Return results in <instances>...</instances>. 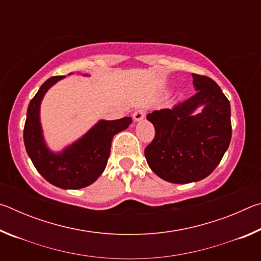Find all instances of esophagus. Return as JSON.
Returning <instances> with one entry per match:
<instances>
[{"mask_svg":"<svg viewBox=\"0 0 261 261\" xmlns=\"http://www.w3.org/2000/svg\"><path fill=\"white\" fill-rule=\"evenodd\" d=\"M145 115H146V112H145V110L138 109V110H136V112L134 113V115H132V117H134V121L135 122H139V121H141L145 117Z\"/></svg>","mask_w":261,"mask_h":261,"instance_id":"34e87169","label":"esophagus"}]
</instances>
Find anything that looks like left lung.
<instances>
[{"instance_id":"left-lung-1","label":"left lung","mask_w":261,"mask_h":261,"mask_svg":"<svg viewBox=\"0 0 261 261\" xmlns=\"http://www.w3.org/2000/svg\"><path fill=\"white\" fill-rule=\"evenodd\" d=\"M192 78L196 94L146 116L155 129L145 148L146 161L159 177L176 184L198 182L212 174L231 139L227 96L210 77L192 73Z\"/></svg>"}]
</instances>
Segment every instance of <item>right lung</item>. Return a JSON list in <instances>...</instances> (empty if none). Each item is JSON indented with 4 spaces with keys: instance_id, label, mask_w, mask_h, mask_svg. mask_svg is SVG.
Masks as SVG:
<instances>
[{
    "instance_id": "add662e5",
    "label": "right lung",
    "mask_w": 261,
    "mask_h": 261,
    "mask_svg": "<svg viewBox=\"0 0 261 261\" xmlns=\"http://www.w3.org/2000/svg\"><path fill=\"white\" fill-rule=\"evenodd\" d=\"M64 77L47 79L31 100L24 126V144L35 169L47 182L61 189L77 190L94 183L103 173L114 136L125 130L132 120H101L62 152H51L43 139L40 105L46 92Z\"/></svg>"
}]
</instances>
